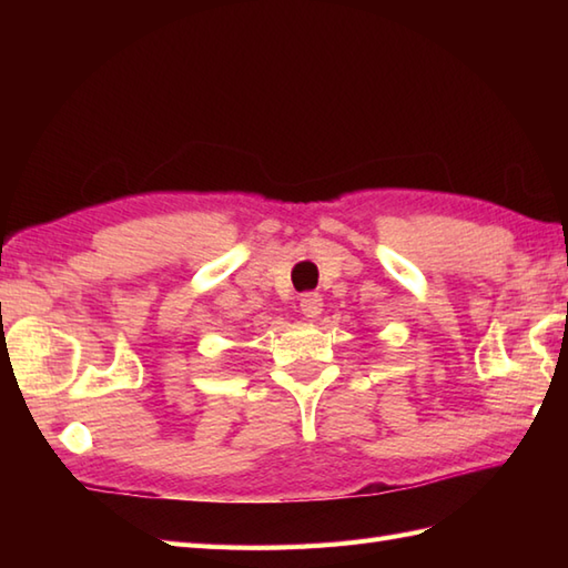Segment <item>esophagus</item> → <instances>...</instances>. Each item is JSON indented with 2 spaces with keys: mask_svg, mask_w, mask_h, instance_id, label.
Masks as SVG:
<instances>
[{
  "mask_svg": "<svg viewBox=\"0 0 568 568\" xmlns=\"http://www.w3.org/2000/svg\"><path fill=\"white\" fill-rule=\"evenodd\" d=\"M322 307H324L322 295H317V293H305L303 297H300V310H303V315L310 317V320L320 317Z\"/></svg>",
  "mask_w": 568,
  "mask_h": 568,
  "instance_id": "1",
  "label": "esophagus"
}]
</instances>
